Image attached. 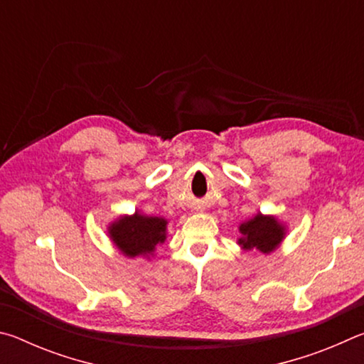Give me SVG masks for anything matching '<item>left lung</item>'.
Listing matches in <instances>:
<instances>
[{
	"label": "left lung",
	"instance_id": "left-lung-1",
	"mask_svg": "<svg viewBox=\"0 0 364 364\" xmlns=\"http://www.w3.org/2000/svg\"><path fill=\"white\" fill-rule=\"evenodd\" d=\"M239 230L242 232L239 244L245 250L257 249L263 254L273 250L284 236V230H282L281 225H278V221L273 217H263V215H257L247 223H242L239 226Z\"/></svg>",
	"mask_w": 364,
	"mask_h": 364
}]
</instances>
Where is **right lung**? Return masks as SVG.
I'll return each instance as SVG.
<instances>
[{
    "label": "right lung",
    "instance_id": "add662e5",
    "mask_svg": "<svg viewBox=\"0 0 364 364\" xmlns=\"http://www.w3.org/2000/svg\"><path fill=\"white\" fill-rule=\"evenodd\" d=\"M165 226L167 221L164 218L134 213L133 217H123L110 226V237L125 255H144L151 254L157 244L165 241Z\"/></svg>",
    "mask_w": 364,
    "mask_h": 364
}]
</instances>
